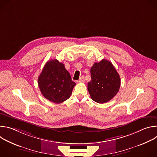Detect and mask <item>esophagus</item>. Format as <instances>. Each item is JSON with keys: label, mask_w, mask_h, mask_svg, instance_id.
Here are the masks:
<instances>
[{"label": "esophagus", "mask_w": 157, "mask_h": 157, "mask_svg": "<svg viewBox=\"0 0 157 157\" xmlns=\"http://www.w3.org/2000/svg\"><path fill=\"white\" fill-rule=\"evenodd\" d=\"M84 82V76H81L78 81H77V82Z\"/></svg>", "instance_id": "esophagus-1"}]
</instances>
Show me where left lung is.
<instances>
[{"label": "left lung", "instance_id": "left-lung-1", "mask_svg": "<svg viewBox=\"0 0 157 157\" xmlns=\"http://www.w3.org/2000/svg\"><path fill=\"white\" fill-rule=\"evenodd\" d=\"M90 71L91 80L87 83V90L91 99L100 104L111 100L121 86L120 76L113 64L103 59L94 63Z\"/></svg>", "mask_w": 157, "mask_h": 157}]
</instances>
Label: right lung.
Segmentation results:
<instances>
[{
	"mask_svg": "<svg viewBox=\"0 0 157 157\" xmlns=\"http://www.w3.org/2000/svg\"><path fill=\"white\" fill-rule=\"evenodd\" d=\"M38 84L43 96L56 104L69 99L76 85L64 65L57 59H52L45 64Z\"/></svg>",
	"mask_w": 157,
	"mask_h": 157,
	"instance_id": "right-lung-1",
	"label": "right lung"
}]
</instances>
